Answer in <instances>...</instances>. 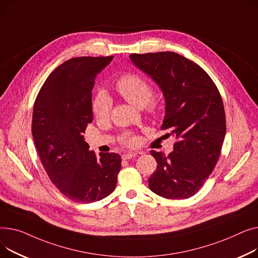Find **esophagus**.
Listing matches in <instances>:
<instances>
[{
  "mask_svg": "<svg viewBox=\"0 0 258 258\" xmlns=\"http://www.w3.org/2000/svg\"><path fill=\"white\" fill-rule=\"evenodd\" d=\"M136 155H138L136 153H125V154L122 155V158H123L124 160H127V159H131V158L135 157Z\"/></svg>",
  "mask_w": 258,
  "mask_h": 258,
  "instance_id": "34e87169",
  "label": "esophagus"
}]
</instances>
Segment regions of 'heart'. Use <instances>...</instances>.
Masks as SVG:
<instances>
[{
    "label": "heart",
    "instance_id": "b5f03b06",
    "mask_svg": "<svg viewBox=\"0 0 258 258\" xmlns=\"http://www.w3.org/2000/svg\"><path fill=\"white\" fill-rule=\"evenodd\" d=\"M116 92L127 102L135 107L143 108L148 104L151 110H154V105L150 102L153 99V88L150 83L141 76L136 74H126L118 78L115 82ZM112 102L110 98L103 92H100L93 102V112L98 119L107 118ZM122 143L126 146H133L136 139L133 135H125L122 138Z\"/></svg>",
    "mask_w": 258,
    "mask_h": 258
}]
</instances>
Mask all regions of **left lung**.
<instances>
[{"instance_id": "8db88e82", "label": "left lung", "mask_w": 258, "mask_h": 258, "mask_svg": "<svg viewBox=\"0 0 258 258\" xmlns=\"http://www.w3.org/2000/svg\"><path fill=\"white\" fill-rule=\"evenodd\" d=\"M131 61L159 86L165 101L161 129L178 142L168 156L151 151L157 168L149 187L165 199H186L214 171L226 134L224 105L208 74L174 52L131 54Z\"/></svg>"}]
</instances>
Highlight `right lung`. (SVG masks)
Listing matches in <instances>:
<instances>
[{
    "label": "right lung",
    "instance_id": "right-lung-1",
    "mask_svg": "<svg viewBox=\"0 0 258 258\" xmlns=\"http://www.w3.org/2000/svg\"><path fill=\"white\" fill-rule=\"evenodd\" d=\"M113 56L76 57L56 68L36 97L32 135L43 168L67 198L79 203L104 199L115 188L122 158L89 150L83 133L93 122L92 90Z\"/></svg>",
    "mask_w": 258,
    "mask_h": 258
}]
</instances>
